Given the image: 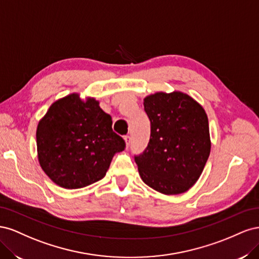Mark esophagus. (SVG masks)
I'll return each mask as SVG.
<instances>
[{"label": "esophagus", "mask_w": 259, "mask_h": 259, "mask_svg": "<svg viewBox=\"0 0 259 259\" xmlns=\"http://www.w3.org/2000/svg\"><path fill=\"white\" fill-rule=\"evenodd\" d=\"M124 140H125V145H126V148H128L130 144H131V137L128 135L124 136Z\"/></svg>", "instance_id": "1"}]
</instances>
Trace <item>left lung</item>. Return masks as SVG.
Returning <instances> with one entry per match:
<instances>
[{
	"label": "left lung",
	"instance_id": "obj_1",
	"mask_svg": "<svg viewBox=\"0 0 259 259\" xmlns=\"http://www.w3.org/2000/svg\"><path fill=\"white\" fill-rule=\"evenodd\" d=\"M151 134L135 156L143 182L163 194L188 191L197 183L210 152L208 119L203 107L182 92H159L144 99Z\"/></svg>",
	"mask_w": 259,
	"mask_h": 259
}]
</instances>
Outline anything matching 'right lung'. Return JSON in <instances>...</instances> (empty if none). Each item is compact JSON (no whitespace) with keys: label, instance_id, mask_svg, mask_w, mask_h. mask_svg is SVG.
I'll use <instances>...</instances> for the list:
<instances>
[{"label":"right lung","instance_id":"obj_1","mask_svg":"<svg viewBox=\"0 0 259 259\" xmlns=\"http://www.w3.org/2000/svg\"><path fill=\"white\" fill-rule=\"evenodd\" d=\"M36 147L44 173L59 187L79 189L105 177L125 143L99 101L73 93L55 101L38 122Z\"/></svg>","mask_w":259,"mask_h":259}]
</instances>
